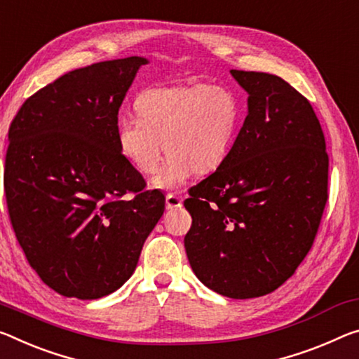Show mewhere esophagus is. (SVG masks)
I'll return each instance as SVG.
<instances>
[{
	"label": "esophagus",
	"instance_id": "obj_1",
	"mask_svg": "<svg viewBox=\"0 0 359 359\" xmlns=\"http://www.w3.org/2000/svg\"><path fill=\"white\" fill-rule=\"evenodd\" d=\"M182 206V198L174 195V193H168L166 195V208L168 209H177Z\"/></svg>",
	"mask_w": 359,
	"mask_h": 359
}]
</instances>
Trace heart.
Masks as SVG:
<instances>
[{"instance_id":"obj_1","label":"heart","mask_w":359,"mask_h":359,"mask_svg":"<svg viewBox=\"0 0 359 359\" xmlns=\"http://www.w3.org/2000/svg\"><path fill=\"white\" fill-rule=\"evenodd\" d=\"M134 108L137 118L119 123L118 147L144 175L156 172L163 149L169 153L155 179L161 189L179 187L195 170L220 168L240 121L236 95L219 84L149 88L137 95Z\"/></svg>"}]
</instances>
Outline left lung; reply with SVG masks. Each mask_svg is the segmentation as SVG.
<instances>
[{
	"mask_svg": "<svg viewBox=\"0 0 359 359\" xmlns=\"http://www.w3.org/2000/svg\"><path fill=\"white\" fill-rule=\"evenodd\" d=\"M249 94L248 116L217 168L189 190L185 251L204 286L260 297L294 275L327 201L329 156L316 113L283 78L231 70Z\"/></svg>",
	"mask_w": 359,
	"mask_h": 359,
	"instance_id": "left-lung-1",
	"label": "left lung"
}]
</instances>
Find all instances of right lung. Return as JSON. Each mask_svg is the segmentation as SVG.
Returning <instances> with one entry per match:
<instances>
[{
	"label": "right lung",
	"mask_w": 359,
	"mask_h": 359,
	"mask_svg": "<svg viewBox=\"0 0 359 359\" xmlns=\"http://www.w3.org/2000/svg\"><path fill=\"white\" fill-rule=\"evenodd\" d=\"M145 64L126 57L68 72L11 123V225L32 269L65 297L93 300L121 287L164 212L166 198L145 189L116 139L119 107Z\"/></svg>",
	"instance_id": "obj_1"
}]
</instances>
